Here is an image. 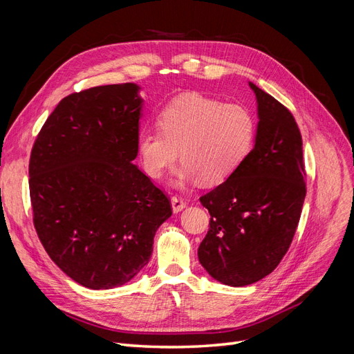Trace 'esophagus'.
I'll return each instance as SVG.
<instances>
[{"label": "esophagus", "instance_id": "1", "mask_svg": "<svg viewBox=\"0 0 354 354\" xmlns=\"http://www.w3.org/2000/svg\"><path fill=\"white\" fill-rule=\"evenodd\" d=\"M171 207H173V211L177 214L186 208V202L181 196H173L171 198Z\"/></svg>", "mask_w": 354, "mask_h": 354}]
</instances>
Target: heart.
<instances>
[{"label": "heart", "instance_id": "obj_1", "mask_svg": "<svg viewBox=\"0 0 354 354\" xmlns=\"http://www.w3.org/2000/svg\"><path fill=\"white\" fill-rule=\"evenodd\" d=\"M158 125L159 131L138 134V158L145 173L159 178L176 162L178 149L183 160L176 173L178 183L199 177L205 185L227 180L250 155L257 134L255 118L245 106L198 93L171 100Z\"/></svg>", "mask_w": 354, "mask_h": 354}]
</instances>
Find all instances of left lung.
I'll use <instances>...</instances> for the list:
<instances>
[{
	"label": "left lung",
	"instance_id": "8db88e82",
	"mask_svg": "<svg viewBox=\"0 0 354 354\" xmlns=\"http://www.w3.org/2000/svg\"><path fill=\"white\" fill-rule=\"evenodd\" d=\"M248 84L259 116L252 151L224 183L199 199L211 220L198 259L212 279L227 286L251 285L276 269L306 198L303 140L292 113Z\"/></svg>",
	"mask_w": 354,
	"mask_h": 354
}]
</instances>
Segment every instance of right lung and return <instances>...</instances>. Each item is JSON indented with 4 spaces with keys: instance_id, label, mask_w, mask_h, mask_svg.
Returning a JSON list of instances; mask_svg holds the SVG:
<instances>
[{
    "instance_id": "add662e5",
    "label": "right lung",
    "mask_w": 354,
    "mask_h": 354,
    "mask_svg": "<svg viewBox=\"0 0 354 354\" xmlns=\"http://www.w3.org/2000/svg\"><path fill=\"white\" fill-rule=\"evenodd\" d=\"M134 82L73 93L32 147L29 190L38 238L71 279L90 289L125 285L151 260L173 211L133 160L143 99Z\"/></svg>"
}]
</instances>
